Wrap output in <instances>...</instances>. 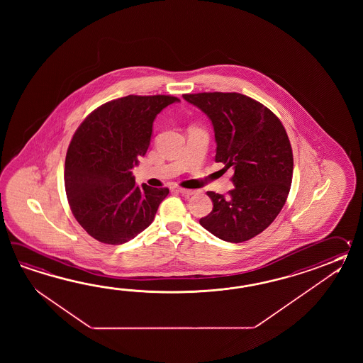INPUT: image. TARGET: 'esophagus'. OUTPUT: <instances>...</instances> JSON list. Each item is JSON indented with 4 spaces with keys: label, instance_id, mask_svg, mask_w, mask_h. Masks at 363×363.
<instances>
[{
    "label": "esophagus",
    "instance_id": "esophagus-1",
    "mask_svg": "<svg viewBox=\"0 0 363 363\" xmlns=\"http://www.w3.org/2000/svg\"><path fill=\"white\" fill-rule=\"evenodd\" d=\"M178 192L184 194V196H192L194 191H192V189H185V188H178Z\"/></svg>",
    "mask_w": 363,
    "mask_h": 363
}]
</instances>
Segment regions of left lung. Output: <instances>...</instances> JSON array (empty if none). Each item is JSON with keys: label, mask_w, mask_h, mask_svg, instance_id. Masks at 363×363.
Segmentation results:
<instances>
[{"label": "left lung", "mask_w": 363, "mask_h": 363, "mask_svg": "<svg viewBox=\"0 0 363 363\" xmlns=\"http://www.w3.org/2000/svg\"><path fill=\"white\" fill-rule=\"evenodd\" d=\"M214 127L216 162L233 170L228 196L208 192L213 210L200 224L219 239L242 242L264 231L286 203L294 155L278 116L241 93L183 94Z\"/></svg>", "instance_id": "obj_1"}]
</instances>
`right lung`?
<instances>
[{
    "label": "right lung",
    "instance_id": "1",
    "mask_svg": "<svg viewBox=\"0 0 363 363\" xmlns=\"http://www.w3.org/2000/svg\"><path fill=\"white\" fill-rule=\"evenodd\" d=\"M178 101L130 94L96 108L74 133L65 186L72 214L93 239L119 245L153 222L169 189L136 185L131 169L147 153L157 114Z\"/></svg>",
    "mask_w": 363,
    "mask_h": 363
}]
</instances>
